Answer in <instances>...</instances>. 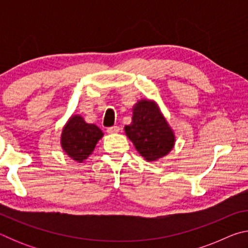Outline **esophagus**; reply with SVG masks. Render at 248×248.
<instances>
[{
    "label": "esophagus",
    "instance_id": "1",
    "mask_svg": "<svg viewBox=\"0 0 248 248\" xmlns=\"http://www.w3.org/2000/svg\"><path fill=\"white\" fill-rule=\"evenodd\" d=\"M119 130H120L119 127H117V125H114V127L107 128V132L108 133H117V132H119Z\"/></svg>",
    "mask_w": 248,
    "mask_h": 248
}]
</instances>
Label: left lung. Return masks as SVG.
<instances>
[{"label":"left lung","mask_w":248,"mask_h":248,"mask_svg":"<svg viewBox=\"0 0 248 248\" xmlns=\"http://www.w3.org/2000/svg\"><path fill=\"white\" fill-rule=\"evenodd\" d=\"M127 134L138 152L148 162L157 161L169 154L175 144V134L153 100L141 99L133 107Z\"/></svg>","instance_id":"left-lung-1"}]
</instances>
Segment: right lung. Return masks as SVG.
Instances as JSON below:
<instances>
[{
  "instance_id": "1",
  "label": "right lung",
  "mask_w": 248,
  "mask_h": 248,
  "mask_svg": "<svg viewBox=\"0 0 248 248\" xmlns=\"http://www.w3.org/2000/svg\"><path fill=\"white\" fill-rule=\"evenodd\" d=\"M103 136L97 125L85 123L82 116L73 115L62 129L61 146L71 158L82 163L92 154Z\"/></svg>"
}]
</instances>
